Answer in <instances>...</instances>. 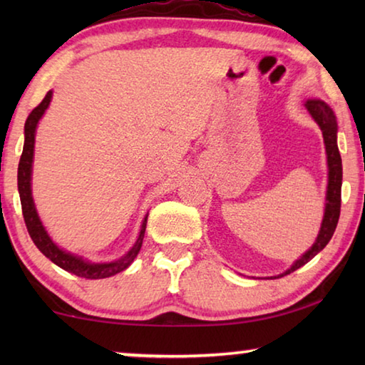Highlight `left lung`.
<instances>
[{
	"label": "left lung",
	"instance_id": "obj_1",
	"mask_svg": "<svg viewBox=\"0 0 365 365\" xmlns=\"http://www.w3.org/2000/svg\"><path fill=\"white\" fill-rule=\"evenodd\" d=\"M304 106L307 113L312 115V119L317 122V125L322 130L325 153H327V168H329V180H327V195H325V209L324 219L320 224V230L316 238V242L309 248L304 255L292 264V267L287 269L283 274L270 277V279H280L292 272L298 270L302 265L307 264L311 259L322 251L333 237L338 219H339V207H341V180H343V165L341 156L338 151V122L333 109L322 100H306Z\"/></svg>",
	"mask_w": 365,
	"mask_h": 365
}]
</instances>
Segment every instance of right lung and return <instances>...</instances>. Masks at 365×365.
<instances>
[{
  "label": "right lung",
  "mask_w": 365,
  "mask_h": 365,
  "mask_svg": "<svg viewBox=\"0 0 365 365\" xmlns=\"http://www.w3.org/2000/svg\"><path fill=\"white\" fill-rule=\"evenodd\" d=\"M53 91L49 90L46 96L43 98V101L36 106L32 113L29 114L26 120V127H24V150L22 156L19 160V169H17V188H19V196H21V205H22V214L24 220H26L27 230L30 233V238L34 240L43 255H45L49 261L59 265L61 269H64L71 274L77 277H83V279H108V277H113L119 272L125 270L128 265H130L135 257L140 252L141 245H143L145 238V230H146V222H148V214L145 215L143 222H141L140 235L137 242L128 250L125 255L117 261L110 262H91L88 259H83L82 256L73 255V252L66 251L53 242L49 233L46 232L45 225L38 217V212H36L34 196H32V168H34V151H35V133L36 127H38V122L48 109L49 103H51Z\"/></svg>",
  "instance_id": "obj_1"
}]
</instances>
